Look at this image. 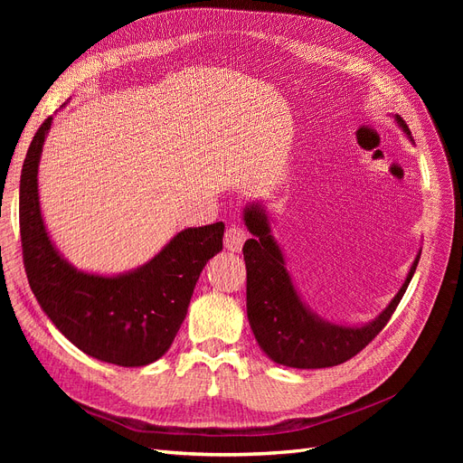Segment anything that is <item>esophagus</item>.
Returning <instances> with one entry per match:
<instances>
[{
    "instance_id": "34e87169",
    "label": "esophagus",
    "mask_w": 463,
    "mask_h": 463,
    "mask_svg": "<svg viewBox=\"0 0 463 463\" xmlns=\"http://www.w3.org/2000/svg\"><path fill=\"white\" fill-rule=\"evenodd\" d=\"M246 238H248V232L244 231V227L231 225V227L225 231V238H223L225 248H227L229 251H232V253L241 251V246H244Z\"/></svg>"
}]
</instances>
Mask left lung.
Segmentation results:
<instances>
[{
	"label": "left lung",
	"instance_id": "left-lung-1",
	"mask_svg": "<svg viewBox=\"0 0 463 463\" xmlns=\"http://www.w3.org/2000/svg\"><path fill=\"white\" fill-rule=\"evenodd\" d=\"M396 121L411 137L405 121L400 116ZM244 222L253 234L241 250L248 270V319L260 349L288 368H330L358 354L391 321L420 259L419 253L398 295L375 321L364 326H339L323 321L300 300L262 208L248 206Z\"/></svg>",
	"mask_w": 463,
	"mask_h": 463
}]
</instances>
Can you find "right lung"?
I'll return each instance as SVG.
<instances>
[{
    "label": "right lung",
    "instance_id": "right-lung-1",
    "mask_svg": "<svg viewBox=\"0 0 463 463\" xmlns=\"http://www.w3.org/2000/svg\"><path fill=\"white\" fill-rule=\"evenodd\" d=\"M52 116L37 129L22 165L20 238L24 269L43 311L82 353L135 368L161 358L187 315L204 264L223 250L222 222L185 229L140 269L119 276L77 270L43 223L37 170Z\"/></svg>",
    "mask_w": 463,
    "mask_h": 463
}]
</instances>
